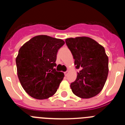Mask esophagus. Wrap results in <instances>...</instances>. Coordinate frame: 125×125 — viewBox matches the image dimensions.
<instances>
[{"mask_svg": "<svg viewBox=\"0 0 125 125\" xmlns=\"http://www.w3.org/2000/svg\"><path fill=\"white\" fill-rule=\"evenodd\" d=\"M68 73H69V71H66V72H64V75L66 76H68Z\"/></svg>", "mask_w": 125, "mask_h": 125, "instance_id": "obj_1", "label": "esophagus"}]
</instances>
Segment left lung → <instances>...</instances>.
<instances>
[{
	"label": "left lung",
	"instance_id": "left-lung-1",
	"mask_svg": "<svg viewBox=\"0 0 125 125\" xmlns=\"http://www.w3.org/2000/svg\"><path fill=\"white\" fill-rule=\"evenodd\" d=\"M66 43L79 69L76 79L70 85L73 93L81 98L95 96L103 88L108 74L104 48L88 37L66 39Z\"/></svg>",
	"mask_w": 125,
	"mask_h": 125
}]
</instances>
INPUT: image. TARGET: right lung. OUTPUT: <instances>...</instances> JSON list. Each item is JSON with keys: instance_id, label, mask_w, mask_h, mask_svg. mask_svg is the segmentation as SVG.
<instances>
[{"instance_id": "1", "label": "right lung", "mask_w": 125, "mask_h": 125, "mask_svg": "<svg viewBox=\"0 0 125 125\" xmlns=\"http://www.w3.org/2000/svg\"><path fill=\"white\" fill-rule=\"evenodd\" d=\"M64 44L62 39L40 35L20 48L15 59L17 75L29 95L44 100L56 93L64 76L55 69L57 51Z\"/></svg>"}]
</instances>
